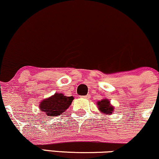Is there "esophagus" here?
I'll return each instance as SVG.
<instances>
[{"instance_id":"obj_1","label":"esophagus","mask_w":159,"mask_h":159,"mask_svg":"<svg viewBox=\"0 0 159 159\" xmlns=\"http://www.w3.org/2000/svg\"><path fill=\"white\" fill-rule=\"evenodd\" d=\"M82 98H90V95H87V96H81Z\"/></svg>"}]
</instances>
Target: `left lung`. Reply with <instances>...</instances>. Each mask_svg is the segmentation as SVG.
Returning a JSON list of instances; mask_svg holds the SVG:
<instances>
[{"mask_svg":"<svg viewBox=\"0 0 159 159\" xmlns=\"http://www.w3.org/2000/svg\"><path fill=\"white\" fill-rule=\"evenodd\" d=\"M97 105L98 108L100 112L103 113L105 114H112V113L114 112V107L110 104V101L107 98L105 99H102L101 101L97 102Z\"/></svg>","mask_w":159,"mask_h":159,"instance_id":"left-lung-1","label":"left lung"}]
</instances>
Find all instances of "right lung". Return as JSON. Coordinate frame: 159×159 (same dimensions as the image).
I'll list each match as a JSON object with an SVG mask.
<instances>
[{"label":"right lung","mask_w":159,"mask_h":159,"mask_svg":"<svg viewBox=\"0 0 159 159\" xmlns=\"http://www.w3.org/2000/svg\"><path fill=\"white\" fill-rule=\"evenodd\" d=\"M73 96H66L62 93H56L45 98L39 104V109L48 116H60L72 104Z\"/></svg>","instance_id":"right-lung-1"}]
</instances>
